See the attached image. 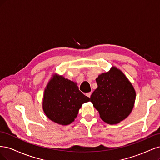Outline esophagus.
<instances>
[{
	"mask_svg": "<svg viewBox=\"0 0 160 160\" xmlns=\"http://www.w3.org/2000/svg\"><path fill=\"white\" fill-rule=\"evenodd\" d=\"M91 94H92V92H88V93H86V96H87L88 97H90V96H91Z\"/></svg>",
	"mask_w": 160,
	"mask_h": 160,
	"instance_id": "obj_1",
	"label": "esophagus"
}]
</instances>
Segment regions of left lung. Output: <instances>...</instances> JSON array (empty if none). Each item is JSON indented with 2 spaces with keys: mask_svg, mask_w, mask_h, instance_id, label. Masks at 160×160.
Listing matches in <instances>:
<instances>
[{
  "mask_svg": "<svg viewBox=\"0 0 160 160\" xmlns=\"http://www.w3.org/2000/svg\"><path fill=\"white\" fill-rule=\"evenodd\" d=\"M98 88L90 102L98 111L101 119L116 124L130 114L136 100V91L122 72L115 66L96 79Z\"/></svg>",
  "mask_w": 160,
  "mask_h": 160,
  "instance_id": "left-lung-1",
  "label": "left lung"
}]
</instances>
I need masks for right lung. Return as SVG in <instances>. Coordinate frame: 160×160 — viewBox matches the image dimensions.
I'll return each mask as SVG.
<instances>
[{"instance_id":"add662e5","label":"right lung","mask_w":160,"mask_h":160,"mask_svg":"<svg viewBox=\"0 0 160 160\" xmlns=\"http://www.w3.org/2000/svg\"><path fill=\"white\" fill-rule=\"evenodd\" d=\"M90 101L79 90L76 82L53 74L44 89L42 108L50 120L66 126L74 121L82 105Z\"/></svg>"}]
</instances>
